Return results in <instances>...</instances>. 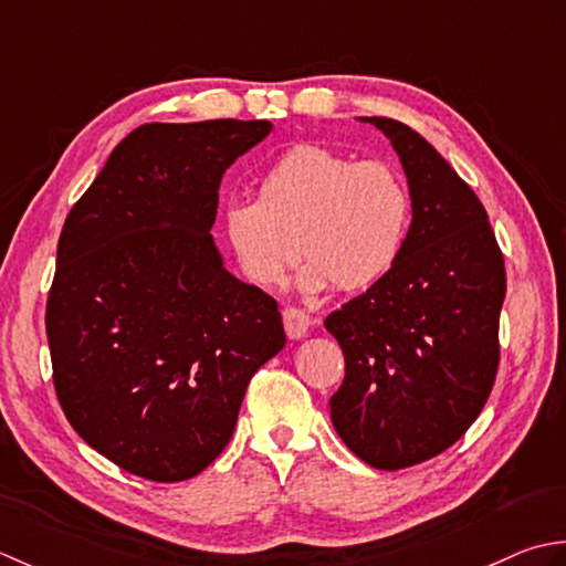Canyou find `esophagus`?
Here are the masks:
<instances>
[{"label":"esophagus","instance_id":"34e87169","mask_svg":"<svg viewBox=\"0 0 566 566\" xmlns=\"http://www.w3.org/2000/svg\"><path fill=\"white\" fill-rule=\"evenodd\" d=\"M283 327H285L287 337L300 339V337H305L310 327H313V317L303 313L300 307H285L283 310Z\"/></svg>","mask_w":566,"mask_h":566}]
</instances>
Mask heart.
Listing matches in <instances>:
<instances>
[{"mask_svg":"<svg viewBox=\"0 0 566 566\" xmlns=\"http://www.w3.org/2000/svg\"><path fill=\"white\" fill-rule=\"evenodd\" d=\"M412 214L410 188L386 160L295 146L266 170L259 200H229L222 229L253 283L279 285L297 253L305 293L361 291L394 266Z\"/></svg>","mask_w":566,"mask_h":566,"instance_id":"heart-1","label":"heart"}]
</instances>
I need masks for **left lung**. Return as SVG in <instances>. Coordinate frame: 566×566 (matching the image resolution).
<instances>
[{"label": "left lung", "instance_id": "8db88e82", "mask_svg": "<svg viewBox=\"0 0 566 566\" xmlns=\"http://www.w3.org/2000/svg\"><path fill=\"white\" fill-rule=\"evenodd\" d=\"M361 122L394 144L412 222L384 279L325 319L347 361L329 408L356 457L396 471L442 454L486 406L505 266L481 200L434 146L402 122Z\"/></svg>", "mask_w": 566, "mask_h": 566}]
</instances>
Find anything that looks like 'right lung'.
<instances>
[{
  "instance_id": "1",
  "label": "right lung",
  "mask_w": 566,
  "mask_h": 566,
  "mask_svg": "<svg viewBox=\"0 0 566 566\" xmlns=\"http://www.w3.org/2000/svg\"><path fill=\"white\" fill-rule=\"evenodd\" d=\"M271 122L144 124L67 214L45 305L67 422L129 474L198 476L232 440L251 376L285 347L279 305L224 269V170Z\"/></svg>"
}]
</instances>
